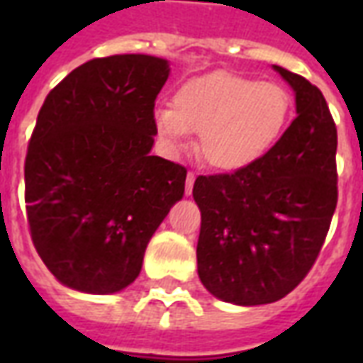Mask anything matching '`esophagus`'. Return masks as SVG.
Listing matches in <instances>:
<instances>
[{
    "label": "esophagus",
    "instance_id": "34e87169",
    "mask_svg": "<svg viewBox=\"0 0 363 363\" xmlns=\"http://www.w3.org/2000/svg\"><path fill=\"white\" fill-rule=\"evenodd\" d=\"M194 181H196V174L189 173L186 174V184H184V192H186V196L192 194V186H194Z\"/></svg>",
    "mask_w": 363,
    "mask_h": 363
}]
</instances>
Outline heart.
<instances>
[{
	"mask_svg": "<svg viewBox=\"0 0 363 363\" xmlns=\"http://www.w3.org/2000/svg\"><path fill=\"white\" fill-rule=\"evenodd\" d=\"M291 95L276 82L243 75H200L182 83L173 106L153 111V130L167 150L179 153L190 134L206 165L239 171L272 150L291 116Z\"/></svg>",
	"mask_w": 363,
	"mask_h": 363,
	"instance_id": "b5f03b06",
	"label": "heart"
}]
</instances>
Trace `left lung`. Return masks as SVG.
Returning a JSON list of instances; mask_svg holds the SVG:
<instances>
[{
	"label": "left lung",
	"mask_w": 363,
	"mask_h": 363,
	"mask_svg": "<svg viewBox=\"0 0 363 363\" xmlns=\"http://www.w3.org/2000/svg\"><path fill=\"white\" fill-rule=\"evenodd\" d=\"M274 69L296 95V120L272 150L231 174L198 177V276L233 305L288 296L311 270L336 208V126L305 77Z\"/></svg>",
	"instance_id": "8db88e82"
}]
</instances>
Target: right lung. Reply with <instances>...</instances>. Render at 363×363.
Segmentation results:
<instances>
[{
    "mask_svg": "<svg viewBox=\"0 0 363 363\" xmlns=\"http://www.w3.org/2000/svg\"><path fill=\"white\" fill-rule=\"evenodd\" d=\"M169 62L147 54L95 58L48 93L25 161L36 252L60 284L116 294L184 194L186 169L151 155L153 106Z\"/></svg>",
    "mask_w": 363,
    "mask_h": 363,
    "instance_id": "right-lung-1",
    "label": "right lung"
}]
</instances>
